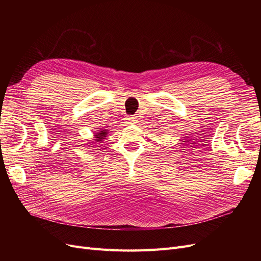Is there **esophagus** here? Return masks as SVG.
Wrapping results in <instances>:
<instances>
[{
    "instance_id": "1",
    "label": "esophagus",
    "mask_w": 261,
    "mask_h": 261,
    "mask_svg": "<svg viewBox=\"0 0 261 261\" xmlns=\"http://www.w3.org/2000/svg\"><path fill=\"white\" fill-rule=\"evenodd\" d=\"M126 123H127V124H135V123H137L136 116H127V118H126Z\"/></svg>"
}]
</instances>
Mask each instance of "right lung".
<instances>
[{"mask_svg":"<svg viewBox=\"0 0 261 261\" xmlns=\"http://www.w3.org/2000/svg\"><path fill=\"white\" fill-rule=\"evenodd\" d=\"M108 129H100L99 132H97V133H94V137H93V141L91 140L89 144H87V145H91V147L93 146L92 145V143H96L97 145H99L100 143H102V140H103L106 137H107V135H108ZM96 147V146H94Z\"/></svg>","mask_w":261,"mask_h":261,"instance_id":"obj_1","label":"right lung"}]
</instances>
